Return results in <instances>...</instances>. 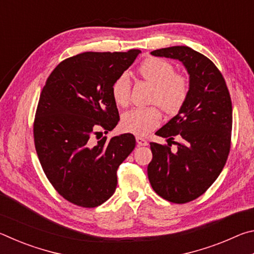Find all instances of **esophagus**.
Listing matches in <instances>:
<instances>
[{
  "label": "esophagus",
  "mask_w": 254,
  "mask_h": 254,
  "mask_svg": "<svg viewBox=\"0 0 254 254\" xmlns=\"http://www.w3.org/2000/svg\"><path fill=\"white\" fill-rule=\"evenodd\" d=\"M135 140H136V143L139 145H148L149 144L148 140H145L142 136H136Z\"/></svg>",
  "instance_id": "34e87169"
}]
</instances>
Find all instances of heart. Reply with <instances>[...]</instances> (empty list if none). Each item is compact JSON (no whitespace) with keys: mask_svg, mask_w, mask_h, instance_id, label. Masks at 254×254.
<instances>
[{"mask_svg":"<svg viewBox=\"0 0 254 254\" xmlns=\"http://www.w3.org/2000/svg\"><path fill=\"white\" fill-rule=\"evenodd\" d=\"M137 72L144 80L154 86L151 103L157 104L165 113H178L186 102L189 93V83L183 75L177 74L170 63L161 58H149L141 64ZM131 80L127 74L120 75L112 85V96L120 106L130 103ZM161 112L158 106L137 107L127 112L122 117L121 126L124 131L145 135L159 127Z\"/></svg>","mask_w":254,"mask_h":254,"instance_id":"obj_1","label":"heart"}]
</instances>
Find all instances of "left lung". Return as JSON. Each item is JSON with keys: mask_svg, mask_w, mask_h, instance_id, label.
Listing matches in <instances>:
<instances>
[{"mask_svg": "<svg viewBox=\"0 0 254 254\" xmlns=\"http://www.w3.org/2000/svg\"><path fill=\"white\" fill-rule=\"evenodd\" d=\"M151 54L184 64L189 93L178 114L156 132L168 137V145L150 142L149 182L163 199L188 203L203 195L224 168L231 148V96L221 71L198 51L175 46ZM175 137L178 141H173ZM170 142L178 147L176 152Z\"/></svg>", "mask_w": 254, "mask_h": 254, "instance_id": "obj_1", "label": "left lung"}]
</instances>
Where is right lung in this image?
<instances>
[{
    "mask_svg": "<svg viewBox=\"0 0 254 254\" xmlns=\"http://www.w3.org/2000/svg\"><path fill=\"white\" fill-rule=\"evenodd\" d=\"M141 53H84L63 60L40 94L33 137L47 178L60 196L80 207L106 201L117 171L135 147L131 133L107 140L119 123L113 81Z\"/></svg>",
    "mask_w": 254,
    "mask_h": 254,
    "instance_id": "add662e5",
    "label": "right lung"
}]
</instances>
